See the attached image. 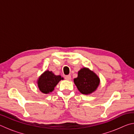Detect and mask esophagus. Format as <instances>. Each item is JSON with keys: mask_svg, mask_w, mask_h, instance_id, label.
I'll list each match as a JSON object with an SVG mask.
<instances>
[{"mask_svg": "<svg viewBox=\"0 0 134 134\" xmlns=\"http://www.w3.org/2000/svg\"><path fill=\"white\" fill-rule=\"evenodd\" d=\"M65 79H66L67 80H71V77L70 75H67L65 76Z\"/></svg>", "mask_w": 134, "mask_h": 134, "instance_id": "esophagus-1", "label": "esophagus"}]
</instances>
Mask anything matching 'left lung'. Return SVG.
<instances>
[{
    "instance_id": "obj_1",
    "label": "left lung",
    "mask_w": 134,
    "mask_h": 134,
    "mask_svg": "<svg viewBox=\"0 0 134 134\" xmlns=\"http://www.w3.org/2000/svg\"><path fill=\"white\" fill-rule=\"evenodd\" d=\"M74 83L81 93L87 95L96 91L100 85V79L92 70L83 67L78 71L77 77L74 79Z\"/></svg>"
}]
</instances>
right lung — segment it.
Listing matches in <instances>:
<instances>
[{"label":"right lung","mask_w":134,"mask_h":134,"mask_svg":"<svg viewBox=\"0 0 134 134\" xmlns=\"http://www.w3.org/2000/svg\"><path fill=\"white\" fill-rule=\"evenodd\" d=\"M64 80L60 75H55L53 71L46 70L41 75L37 80L38 89L44 94H49L54 90L59 81Z\"/></svg>","instance_id":"add662e5"}]
</instances>
